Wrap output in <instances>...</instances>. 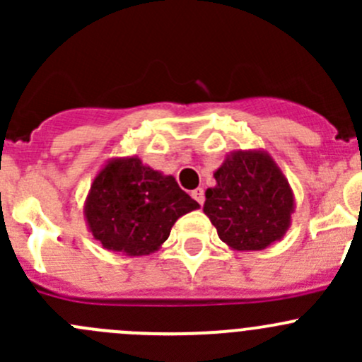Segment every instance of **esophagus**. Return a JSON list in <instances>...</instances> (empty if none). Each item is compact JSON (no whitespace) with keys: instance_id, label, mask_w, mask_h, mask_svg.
<instances>
[{"instance_id":"esophagus-1","label":"esophagus","mask_w":362,"mask_h":362,"mask_svg":"<svg viewBox=\"0 0 362 362\" xmlns=\"http://www.w3.org/2000/svg\"><path fill=\"white\" fill-rule=\"evenodd\" d=\"M192 198H194L199 204H203L204 203V191H203V189L202 187L194 189V191H192Z\"/></svg>"}]
</instances>
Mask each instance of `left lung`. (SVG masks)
I'll use <instances>...</instances> for the list:
<instances>
[{
    "mask_svg": "<svg viewBox=\"0 0 362 362\" xmlns=\"http://www.w3.org/2000/svg\"><path fill=\"white\" fill-rule=\"evenodd\" d=\"M203 211L229 249L264 250L291 228L294 192L272 156L262 148L233 151L214 171Z\"/></svg>",
    "mask_w": 362,
    "mask_h": 362,
    "instance_id": "obj_1",
    "label": "left lung"
}]
</instances>
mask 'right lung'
I'll return each mask as SVG.
<instances>
[{
  "label": "right lung",
  "instance_id": "add662e5",
  "mask_svg": "<svg viewBox=\"0 0 362 362\" xmlns=\"http://www.w3.org/2000/svg\"><path fill=\"white\" fill-rule=\"evenodd\" d=\"M171 175L138 156L112 158L94 177L83 203L89 233L103 249L129 257L159 250L182 215L198 210Z\"/></svg>",
  "mask_w": 362,
  "mask_h": 362
}]
</instances>
